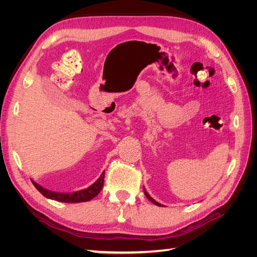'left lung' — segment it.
Returning <instances> with one entry per match:
<instances>
[{"mask_svg":"<svg viewBox=\"0 0 257 257\" xmlns=\"http://www.w3.org/2000/svg\"><path fill=\"white\" fill-rule=\"evenodd\" d=\"M144 191H145V195L147 196V198H148V199H149V200L151 201V203H153L154 205H157V206H160V207H164V206H163V205H161L160 203H158L157 200H154V199H153V198H152V197L149 195V194H148V192L146 191V189H145V188H144Z\"/></svg>","mask_w":257,"mask_h":257,"instance_id":"1","label":"left lung"}]
</instances>
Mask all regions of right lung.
I'll use <instances>...</instances> for the list:
<instances>
[{"instance_id": "1", "label": "right lung", "mask_w": 257, "mask_h": 257, "mask_svg": "<svg viewBox=\"0 0 257 257\" xmlns=\"http://www.w3.org/2000/svg\"><path fill=\"white\" fill-rule=\"evenodd\" d=\"M104 177L105 173L100 175V177L97 179V180L90 185L89 188L81 190V191H77L73 193H59V192H52L47 189L43 188L42 185L36 183L35 181L32 180V183L34 184L35 188L40 191L45 197H47L49 199H54L61 201V203H82V201H88L94 198L96 195H98V193L102 191L103 185H104Z\"/></svg>"}]
</instances>
